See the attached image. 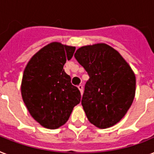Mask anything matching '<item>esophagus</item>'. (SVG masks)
I'll return each mask as SVG.
<instances>
[{"label": "esophagus", "instance_id": "obj_1", "mask_svg": "<svg viewBox=\"0 0 154 154\" xmlns=\"http://www.w3.org/2000/svg\"><path fill=\"white\" fill-rule=\"evenodd\" d=\"M79 90L80 91V93H81V94H82V93H83V86H82V84H80L78 86Z\"/></svg>", "mask_w": 154, "mask_h": 154}]
</instances>
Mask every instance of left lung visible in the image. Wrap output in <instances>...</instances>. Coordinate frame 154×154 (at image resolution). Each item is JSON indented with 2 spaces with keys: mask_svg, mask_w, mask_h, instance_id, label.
Instances as JSON below:
<instances>
[{
  "mask_svg": "<svg viewBox=\"0 0 154 154\" xmlns=\"http://www.w3.org/2000/svg\"><path fill=\"white\" fill-rule=\"evenodd\" d=\"M75 57L90 76L82 97L86 117L101 129L115 125L134 100V72L120 53L105 43L81 47Z\"/></svg>",
  "mask_w": 154,
  "mask_h": 154,
  "instance_id": "1",
  "label": "left lung"
}]
</instances>
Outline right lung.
I'll use <instances>...</instances> for the list:
<instances>
[{
  "instance_id": "right-lung-1",
  "label": "right lung",
  "mask_w": 154,
  "mask_h": 154,
  "mask_svg": "<svg viewBox=\"0 0 154 154\" xmlns=\"http://www.w3.org/2000/svg\"><path fill=\"white\" fill-rule=\"evenodd\" d=\"M75 50V47L52 42L35 53L24 69L23 100L31 116L45 128L63 125L81 100L79 90L63 69Z\"/></svg>"
}]
</instances>
